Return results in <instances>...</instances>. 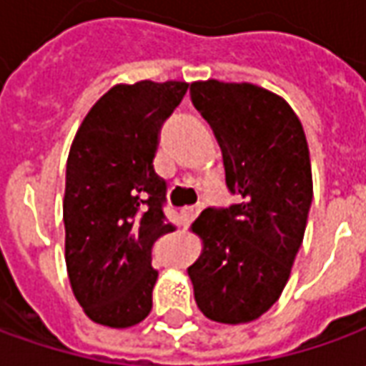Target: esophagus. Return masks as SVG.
<instances>
[{
    "instance_id": "esophagus-1",
    "label": "esophagus",
    "mask_w": 366,
    "mask_h": 366,
    "mask_svg": "<svg viewBox=\"0 0 366 366\" xmlns=\"http://www.w3.org/2000/svg\"><path fill=\"white\" fill-rule=\"evenodd\" d=\"M199 213H201V207H189V209H183V211H181V217H183L185 225H189L193 219H197Z\"/></svg>"
}]
</instances>
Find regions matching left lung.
Masks as SVG:
<instances>
[{"mask_svg": "<svg viewBox=\"0 0 366 366\" xmlns=\"http://www.w3.org/2000/svg\"><path fill=\"white\" fill-rule=\"evenodd\" d=\"M191 102L223 153L225 181L239 203L205 209L191 231L203 251L187 269L207 319L241 325L283 293L313 201L311 157L291 105L253 83H191Z\"/></svg>", "mask_w": 366, "mask_h": 366, "instance_id": "8db88e82", "label": "left lung"}]
</instances>
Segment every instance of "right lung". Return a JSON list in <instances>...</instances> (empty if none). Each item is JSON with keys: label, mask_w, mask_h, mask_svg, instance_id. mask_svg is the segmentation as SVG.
<instances>
[{"label": "right lung", "mask_w": 366, "mask_h": 366, "mask_svg": "<svg viewBox=\"0 0 366 366\" xmlns=\"http://www.w3.org/2000/svg\"><path fill=\"white\" fill-rule=\"evenodd\" d=\"M189 83L111 87L81 121L65 171V264L93 322L127 329L151 313V249L175 231L163 213L167 185L153 169L159 131Z\"/></svg>", "instance_id": "1"}]
</instances>
